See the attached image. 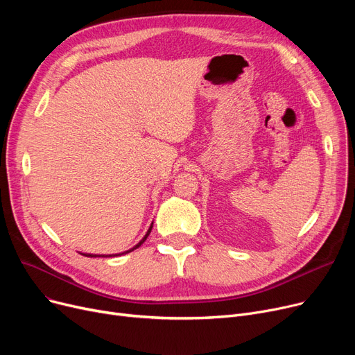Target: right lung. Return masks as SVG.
<instances>
[{
    "label": "right lung",
    "mask_w": 355,
    "mask_h": 355,
    "mask_svg": "<svg viewBox=\"0 0 355 355\" xmlns=\"http://www.w3.org/2000/svg\"><path fill=\"white\" fill-rule=\"evenodd\" d=\"M153 225L154 223H151V226H149V229H148V232H146V234L142 237V240L139 241L138 245H135L132 249H129V250H126V252H122V253H116V254H92V253H82L83 256H87V257H112V256H121V254H126V253H129V252H132V250H135V249H138L144 241L146 240V237L149 236V233H151V230H153Z\"/></svg>",
    "instance_id": "obj_1"
}]
</instances>
